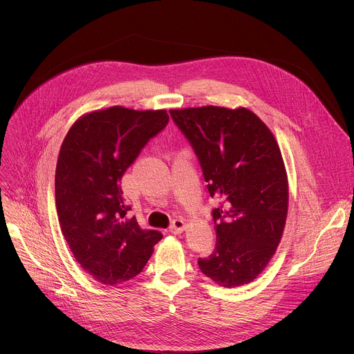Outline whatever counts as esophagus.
Masks as SVG:
<instances>
[{
    "mask_svg": "<svg viewBox=\"0 0 354 354\" xmlns=\"http://www.w3.org/2000/svg\"><path fill=\"white\" fill-rule=\"evenodd\" d=\"M185 227H186L185 221H183L182 218H176V220H174L172 224L169 225V232H172V234H180V232L185 230Z\"/></svg>",
    "mask_w": 354,
    "mask_h": 354,
    "instance_id": "obj_1",
    "label": "esophagus"
}]
</instances>
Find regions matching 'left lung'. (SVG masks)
<instances>
[{
  "instance_id": "obj_1",
  "label": "left lung",
  "mask_w": 354,
  "mask_h": 354,
  "mask_svg": "<svg viewBox=\"0 0 354 354\" xmlns=\"http://www.w3.org/2000/svg\"><path fill=\"white\" fill-rule=\"evenodd\" d=\"M198 158L212 197L217 235L198 268L231 288L255 280L280 243L288 182L280 147L269 127L246 108L201 106L169 111Z\"/></svg>"
}]
</instances>
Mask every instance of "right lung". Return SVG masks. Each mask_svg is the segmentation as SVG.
Here are the masks:
<instances>
[{"instance_id":"right-lung-1","label":"right lung","mask_w":354,"mask_h":354,"mask_svg":"<svg viewBox=\"0 0 354 354\" xmlns=\"http://www.w3.org/2000/svg\"><path fill=\"white\" fill-rule=\"evenodd\" d=\"M168 122L164 109L112 106L81 116L62 144L56 167L59 223L75 261L99 283L116 286L136 277L162 238L127 217L120 180Z\"/></svg>"}]
</instances>
